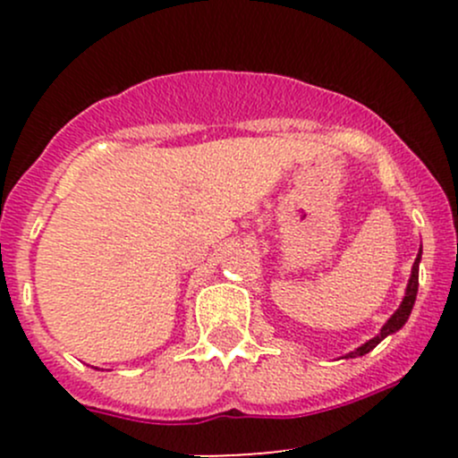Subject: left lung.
Segmentation results:
<instances>
[{"label": "left lung", "instance_id": "8db88e82", "mask_svg": "<svg viewBox=\"0 0 458 458\" xmlns=\"http://www.w3.org/2000/svg\"><path fill=\"white\" fill-rule=\"evenodd\" d=\"M420 259H422V247H420V254H418V259H415V262H413L411 277H409V284H407V293H404V299H403L401 308H398L396 312L392 314V318L387 320L386 325H383V329H381V334H379V335H375V338H372V340H368L366 344H361L360 349H355L353 353H349V357H360V355H366V353H370V351L375 349V346L379 344L381 340L386 338V335L394 334V331H398V329L403 327L404 323H407L409 314H411V310H413L415 295H418V271H420Z\"/></svg>", "mask_w": 458, "mask_h": 458}]
</instances>
